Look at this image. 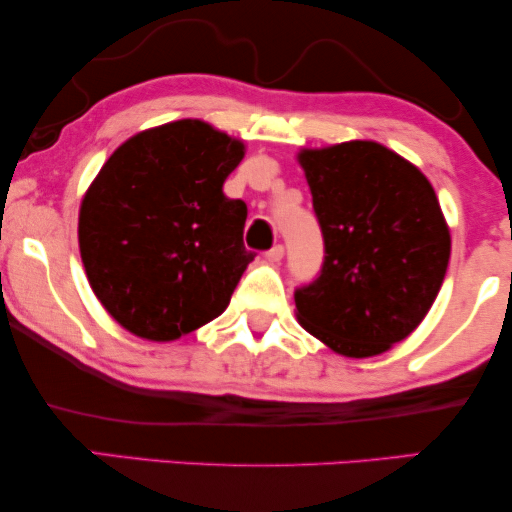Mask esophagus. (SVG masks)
<instances>
[{
    "label": "esophagus",
    "mask_w": 512,
    "mask_h": 512,
    "mask_svg": "<svg viewBox=\"0 0 512 512\" xmlns=\"http://www.w3.org/2000/svg\"><path fill=\"white\" fill-rule=\"evenodd\" d=\"M265 258H268L270 263H279L284 258V247L282 244H275L270 251H265Z\"/></svg>",
    "instance_id": "1"
}]
</instances>
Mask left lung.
<instances>
[{"instance_id":"1","label":"left lung","mask_w":512,"mask_h":512,"mask_svg":"<svg viewBox=\"0 0 512 512\" xmlns=\"http://www.w3.org/2000/svg\"><path fill=\"white\" fill-rule=\"evenodd\" d=\"M324 235V263L298 286V321L333 352L366 359L408 338L431 310L450 228L415 165L377 142L298 153Z\"/></svg>"}]
</instances>
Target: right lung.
<instances>
[{
  "instance_id": "1",
  "label": "right lung",
  "mask_w": 512,
  "mask_h": 512,
  "mask_svg": "<svg viewBox=\"0 0 512 512\" xmlns=\"http://www.w3.org/2000/svg\"><path fill=\"white\" fill-rule=\"evenodd\" d=\"M244 144L184 118L130 137L102 165L79 212L88 282L111 317L167 342L219 317L242 272L247 205L223 193Z\"/></svg>"
}]
</instances>
